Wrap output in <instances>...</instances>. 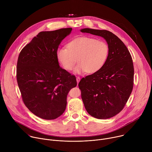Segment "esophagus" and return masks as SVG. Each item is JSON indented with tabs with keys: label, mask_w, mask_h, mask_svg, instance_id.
<instances>
[{
	"label": "esophagus",
	"mask_w": 152,
	"mask_h": 152,
	"mask_svg": "<svg viewBox=\"0 0 152 152\" xmlns=\"http://www.w3.org/2000/svg\"><path fill=\"white\" fill-rule=\"evenodd\" d=\"M80 77L79 76H77L76 77V80H77V83H78L80 81Z\"/></svg>",
	"instance_id": "1"
}]
</instances>
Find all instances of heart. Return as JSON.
<instances>
[{
	"instance_id": "1",
	"label": "heart",
	"mask_w": 152,
	"mask_h": 152,
	"mask_svg": "<svg viewBox=\"0 0 152 152\" xmlns=\"http://www.w3.org/2000/svg\"><path fill=\"white\" fill-rule=\"evenodd\" d=\"M109 46L102 40L88 37H77L67 44V48H59L56 52V58L64 69L76 73H94L104 65L109 55Z\"/></svg>"
}]
</instances>
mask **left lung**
<instances>
[{"label":"left lung","instance_id":"1","mask_svg":"<svg viewBox=\"0 0 152 152\" xmlns=\"http://www.w3.org/2000/svg\"><path fill=\"white\" fill-rule=\"evenodd\" d=\"M80 31L104 38L110 49L103 67L82 78L79 83L84 106L94 118H111L122 111L132 91L134 69L132 56L123 42L110 31L90 28Z\"/></svg>","mask_w":152,"mask_h":152}]
</instances>
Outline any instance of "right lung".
<instances>
[{"label":"right lung","mask_w":152,"mask_h":152,"mask_svg":"<svg viewBox=\"0 0 152 152\" xmlns=\"http://www.w3.org/2000/svg\"><path fill=\"white\" fill-rule=\"evenodd\" d=\"M72 28L40 32L21 50L17 80L21 98L37 117L53 120L66 110L69 91L77 85L75 75L60 67L56 52Z\"/></svg>","instance_id":"obj_1"}]
</instances>
